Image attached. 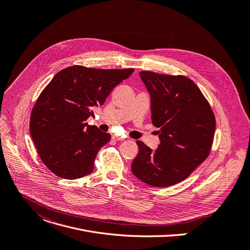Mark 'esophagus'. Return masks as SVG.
Segmentation results:
<instances>
[{
  "label": "esophagus",
  "mask_w": 250,
  "mask_h": 250,
  "mask_svg": "<svg viewBox=\"0 0 250 250\" xmlns=\"http://www.w3.org/2000/svg\"><path fill=\"white\" fill-rule=\"evenodd\" d=\"M111 139H112L113 141H124V140H125V138L121 137V135H117V134H113L112 137H111Z\"/></svg>",
  "instance_id": "obj_1"
}]
</instances>
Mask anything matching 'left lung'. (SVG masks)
I'll use <instances>...</instances> for the list:
<instances>
[{
	"label": "left lung",
	"instance_id": "obj_1",
	"mask_svg": "<svg viewBox=\"0 0 250 250\" xmlns=\"http://www.w3.org/2000/svg\"><path fill=\"white\" fill-rule=\"evenodd\" d=\"M150 97L151 122L161 144L152 150L138 141L140 151L131 171L145 184L167 188L180 183L209 154L214 131L213 112L197 85L184 76L141 72Z\"/></svg>",
	"mask_w": 250,
	"mask_h": 250
}]
</instances>
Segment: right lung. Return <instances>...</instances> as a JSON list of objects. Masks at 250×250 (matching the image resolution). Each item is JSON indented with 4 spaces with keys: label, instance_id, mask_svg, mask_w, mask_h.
<instances>
[{
    "label": "right lung",
    "instance_id": "1",
    "mask_svg": "<svg viewBox=\"0 0 250 250\" xmlns=\"http://www.w3.org/2000/svg\"><path fill=\"white\" fill-rule=\"evenodd\" d=\"M132 72L72 65L44 87L32 110L30 132L41 160L54 174L77 179L93 172L95 158L110 134L85 121Z\"/></svg>",
    "mask_w": 250,
    "mask_h": 250
}]
</instances>
